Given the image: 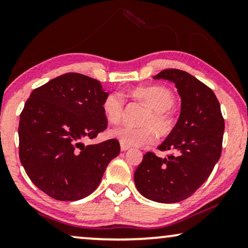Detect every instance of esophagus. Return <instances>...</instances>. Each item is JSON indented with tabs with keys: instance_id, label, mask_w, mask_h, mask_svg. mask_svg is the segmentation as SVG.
I'll return each mask as SVG.
<instances>
[{
	"instance_id": "1",
	"label": "esophagus",
	"mask_w": 248,
	"mask_h": 248,
	"mask_svg": "<svg viewBox=\"0 0 248 248\" xmlns=\"http://www.w3.org/2000/svg\"><path fill=\"white\" fill-rule=\"evenodd\" d=\"M128 149H130V147H128V145H125L123 143H121V150L122 151H126V150H128Z\"/></svg>"
}]
</instances>
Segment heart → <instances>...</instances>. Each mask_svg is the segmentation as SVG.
I'll use <instances>...</instances> for the list:
<instances>
[{"mask_svg": "<svg viewBox=\"0 0 248 248\" xmlns=\"http://www.w3.org/2000/svg\"><path fill=\"white\" fill-rule=\"evenodd\" d=\"M133 96L149 107V111L142 118V126L121 125L111 130L110 135L121 143L128 147L150 144L157 138V132L162 137L175 130L176 116L171 107L175 97L170 90L164 87H139L132 91ZM124 96L118 91L108 93L103 101V111L106 120L111 124L121 121L124 113Z\"/></svg>", "mask_w": 248, "mask_h": 248, "instance_id": "1", "label": "heart"}]
</instances>
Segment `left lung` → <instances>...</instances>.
<instances>
[{"label":"left lung","mask_w":248,"mask_h":248,"mask_svg":"<svg viewBox=\"0 0 248 248\" xmlns=\"http://www.w3.org/2000/svg\"><path fill=\"white\" fill-rule=\"evenodd\" d=\"M154 79L175 83L181 115L175 130L158 147L171 154L160 158L147 152L134 172V183L144 198L176 203L194 194L211 175L221 155L225 120L212 89L189 73L167 69Z\"/></svg>","instance_id":"1"}]
</instances>
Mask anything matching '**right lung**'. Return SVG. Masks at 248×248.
<instances>
[{"label": "right lung", "instance_id": "obj_1", "mask_svg": "<svg viewBox=\"0 0 248 248\" xmlns=\"http://www.w3.org/2000/svg\"><path fill=\"white\" fill-rule=\"evenodd\" d=\"M99 81L65 73L36 88L20 114L19 157L30 181L60 201H77L98 187L121 151L116 139L84 145L107 128Z\"/></svg>", "mask_w": 248, "mask_h": 248}]
</instances>
